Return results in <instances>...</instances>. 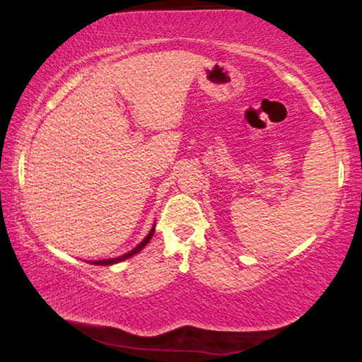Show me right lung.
I'll return each mask as SVG.
<instances>
[{"mask_svg":"<svg viewBox=\"0 0 362 362\" xmlns=\"http://www.w3.org/2000/svg\"><path fill=\"white\" fill-rule=\"evenodd\" d=\"M153 233H155V226H153L151 228V231L148 233V236L145 238V240L139 244L137 247H134L131 252H127V254H124V255H121V257H118V259H108V260H99V262H94V265H113V263H118V262H122V260H126V259H129V257H132V255H136L137 252H140V250H142L146 244L150 243V240H151V236H153Z\"/></svg>","mask_w":362,"mask_h":362,"instance_id":"right-lung-1","label":"right lung"}]
</instances>
